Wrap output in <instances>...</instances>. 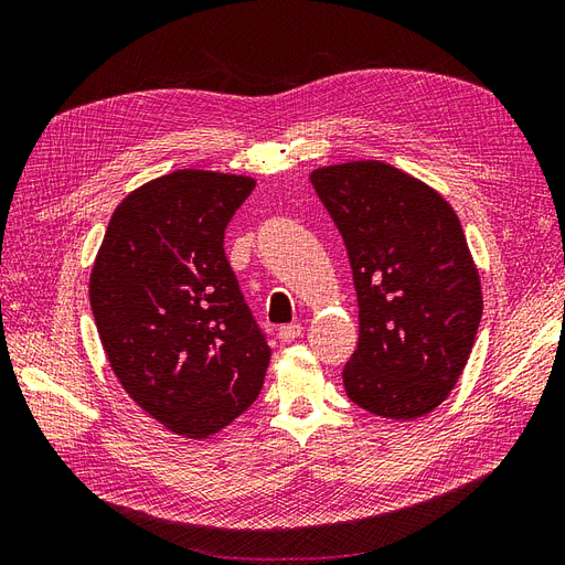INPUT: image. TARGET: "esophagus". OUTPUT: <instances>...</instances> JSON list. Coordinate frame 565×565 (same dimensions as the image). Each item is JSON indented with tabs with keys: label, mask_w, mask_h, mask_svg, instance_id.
I'll list each match as a JSON object with an SVG mask.
<instances>
[{
	"label": "esophagus",
	"mask_w": 565,
	"mask_h": 565,
	"mask_svg": "<svg viewBox=\"0 0 565 565\" xmlns=\"http://www.w3.org/2000/svg\"><path fill=\"white\" fill-rule=\"evenodd\" d=\"M301 332H303V328L299 322H289V324H282V328L278 330V337L282 341H295L297 337H301Z\"/></svg>",
	"instance_id": "1"
}]
</instances>
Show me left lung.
<instances>
[{"label": "left lung", "mask_w": 565, "mask_h": 565, "mask_svg": "<svg viewBox=\"0 0 565 565\" xmlns=\"http://www.w3.org/2000/svg\"><path fill=\"white\" fill-rule=\"evenodd\" d=\"M311 183L344 237L361 309L347 396L377 417L429 415L455 388L483 316L455 210L380 160L320 167Z\"/></svg>", "instance_id": "left-lung-1"}]
</instances>
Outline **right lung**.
<instances>
[{"label": "right lung", "instance_id": "1", "mask_svg": "<svg viewBox=\"0 0 565 565\" xmlns=\"http://www.w3.org/2000/svg\"><path fill=\"white\" fill-rule=\"evenodd\" d=\"M254 179L177 169L117 204L89 280L100 344L141 409L183 438L256 401L270 349L224 252Z\"/></svg>", "mask_w": 565, "mask_h": 565}]
</instances>
